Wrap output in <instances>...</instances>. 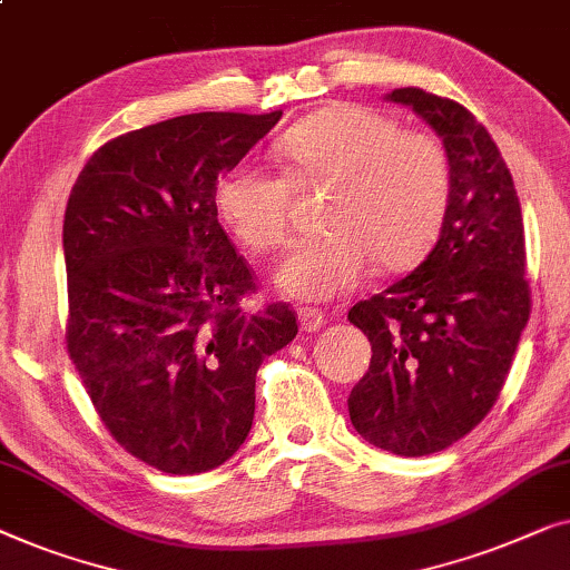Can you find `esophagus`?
Returning <instances> with one entry per match:
<instances>
[{
	"label": "esophagus",
	"instance_id": "34e87169",
	"mask_svg": "<svg viewBox=\"0 0 570 570\" xmlns=\"http://www.w3.org/2000/svg\"><path fill=\"white\" fill-rule=\"evenodd\" d=\"M296 315H299V327L304 333H315V331H320V327L325 325V315H323V309H315V307H299V312H296Z\"/></svg>",
	"mask_w": 570,
	"mask_h": 570
}]
</instances>
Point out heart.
<instances>
[{
  "mask_svg": "<svg viewBox=\"0 0 570 570\" xmlns=\"http://www.w3.org/2000/svg\"><path fill=\"white\" fill-rule=\"evenodd\" d=\"M276 151L292 181L239 163L216 180L214 202L239 243L274 253L292 232V183H333L325 206L331 235L288 253L278 274L288 294L333 299L362 282L372 261L405 271L436 243L452 202V159L436 134L338 102L288 126Z\"/></svg>",
  "mask_w": 570,
  "mask_h": 570,
  "instance_id": "b5f03b06",
  "label": "heart"
}]
</instances>
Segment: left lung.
<instances>
[{"instance_id":"left-lung-1","label":"left lung","mask_w":570,"mask_h":570,"mask_svg":"<svg viewBox=\"0 0 570 570\" xmlns=\"http://www.w3.org/2000/svg\"><path fill=\"white\" fill-rule=\"evenodd\" d=\"M387 98L442 136L452 202L426 261L348 312L372 343L348 415L368 444L423 456L470 434L499 400L532 296L522 206L485 126L456 100L421 87Z\"/></svg>"}]
</instances>
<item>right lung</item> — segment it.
Instances as JSON below:
<instances>
[{
  "instance_id": "add662e5",
  "label": "right lung",
  "mask_w": 570,
  "mask_h": 570,
  "mask_svg": "<svg viewBox=\"0 0 570 570\" xmlns=\"http://www.w3.org/2000/svg\"><path fill=\"white\" fill-rule=\"evenodd\" d=\"M282 110L190 114L102 144L63 214L67 354L110 436L170 475L227 462L250 434L255 374L294 338L286 302L245 309L255 274L214 188Z\"/></svg>"
}]
</instances>
